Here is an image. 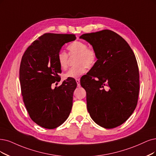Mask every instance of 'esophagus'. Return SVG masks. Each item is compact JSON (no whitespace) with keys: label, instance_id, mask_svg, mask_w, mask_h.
Instances as JSON below:
<instances>
[{"label":"esophagus","instance_id":"obj_1","mask_svg":"<svg viewBox=\"0 0 156 156\" xmlns=\"http://www.w3.org/2000/svg\"><path fill=\"white\" fill-rule=\"evenodd\" d=\"M76 82L77 83V85L78 87H80V79H76Z\"/></svg>","mask_w":156,"mask_h":156}]
</instances>
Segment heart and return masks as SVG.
Returning a JSON list of instances; mask_svg holds the SVG:
<instances>
[{"label":"heart","mask_w":156,"mask_h":156,"mask_svg":"<svg viewBox=\"0 0 156 156\" xmlns=\"http://www.w3.org/2000/svg\"><path fill=\"white\" fill-rule=\"evenodd\" d=\"M69 55L74 56V63L71 67L64 74L66 78H77L83 75L86 68L93 67L97 60V53L93 48L87 47V44L82 41H74L67 46ZM58 65L62 70H66L68 67L69 55L66 52L60 51L57 55Z\"/></svg>","instance_id":"heart-1"}]
</instances>
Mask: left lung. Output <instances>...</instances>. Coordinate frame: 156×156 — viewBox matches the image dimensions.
Returning a JSON list of instances; mask_svg holds the SVG:
<instances>
[{
    "label": "left lung",
    "mask_w": 156,
    "mask_h": 156,
    "mask_svg": "<svg viewBox=\"0 0 156 156\" xmlns=\"http://www.w3.org/2000/svg\"><path fill=\"white\" fill-rule=\"evenodd\" d=\"M80 38L97 53L95 65L80 80L88 112L102 127H116L129 119L137 103L140 74L134 52L122 37L108 30Z\"/></svg>",
    "instance_id": "8db88e82"
}]
</instances>
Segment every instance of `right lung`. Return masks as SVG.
<instances>
[{"instance_id":"1","label":"right lung","mask_w":156,"mask_h":156,"mask_svg":"<svg viewBox=\"0 0 156 156\" xmlns=\"http://www.w3.org/2000/svg\"><path fill=\"white\" fill-rule=\"evenodd\" d=\"M75 40L73 34L45 33L22 56L19 79L23 101L31 119L45 129L59 126L71 111L76 81L69 78L54 89L51 84L60 81L58 53L65 44Z\"/></svg>"}]
</instances>
